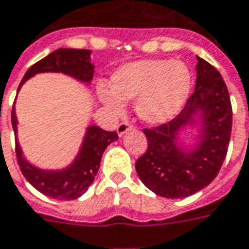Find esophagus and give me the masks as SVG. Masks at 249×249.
Instances as JSON below:
<instances>
[{"mask_svg":"<svg viewBox=\"0 0 249 249\" xmlns=\"http://www.w3.org/2000/svg\"><path fill=\"white\" fill-rule=\"evenodd\" d=\"M133 128V125L131 124V123H121V124H118L117 126V133H118V136H123L124 133H126V132L129 131V129H132Z\"/></svg>","mask_w":249,"mask_h":249,"instance_id":"1","label":"esophagus"}]
</instances>
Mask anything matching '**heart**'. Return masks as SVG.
I'll return each mask as SVG.
<instances>
[{
  "instance_id": "obj_1",
  "label": "heart",
  "mask_w": 249,
  "mask_h": 249,
  "mask_svg": "<svg viewBox=\"0 0 249 249\" xmlns=\"http://www.w3.org/2000/svg\"><path fill=\"white\" fill-rule=\"evenodd\" d=\"M113 92L99 89V98L116 114L124 113L123 101L136 99V113L144 123L165 124L187 102L192 76L189 68L172 60H140L118 68L110 79Z\"/></svg>"
}]
</instances>
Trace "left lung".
<instances>
[{"mask_svg":"<svg viewBox=\"0 0 249 249\" xmlns=\"http://www.w3.org/2000/svg\"><path fill=\"white\" fill-rule=\"evenodd\" d=\"M196 64L194 94L173 120L144 129L147 151L136 160L139 178L154 194L167 199L187 197L217 177L228 153L231 133V105L221 73L200 57ZM201 117L199 142L185 152L178 135Z\"/></svg>","mask_w":249,"mask_h":249,"instance_id":"1","label":"left lung"}]
</instances>
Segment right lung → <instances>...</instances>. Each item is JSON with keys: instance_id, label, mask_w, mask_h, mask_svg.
<instances>
[{"instance_id": "add662e5", "label": "right lung", "mask_w": 249, "mask_h": 249, "mask_svg": "<svg viewBox=\"0 0 249 249\" xmlns=\"http://www.w3.org/2000/svg\"><path fill=\"white\" fill-rule=\"evenodd\" d=\"M91 50L84 49H57L47 57L34 64L25 72L18 89L30 77L43 72H61L72 76L79 82L89 84L94 76V65L91 64ZM12 126L16 139V157L21 173L27 181L40 194L58 199L73 200L82 196L95 180L98 169L101 166L103 151L111 142L118 139L117 132L103 131L102 128L91 125L87 128L86 136L75 160L61 170H45L31 165L25 160L18 143V117L15 106L12 107Z\"/></svg>"}]
</instances>
